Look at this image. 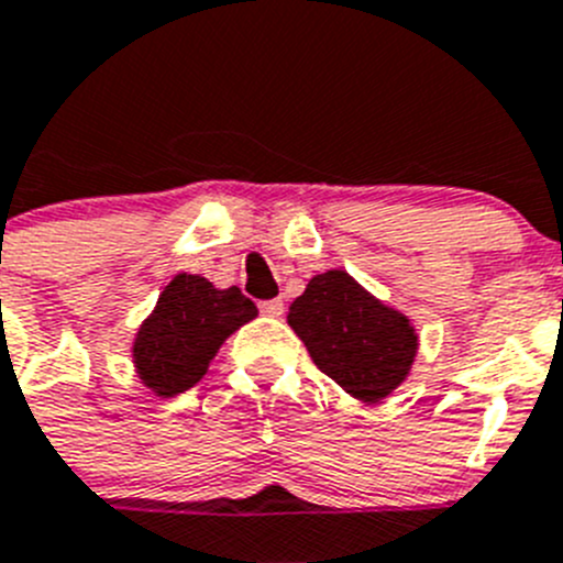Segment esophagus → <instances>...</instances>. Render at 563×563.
<instances>
[{"label": "esophagus", "instance_id": "1", "mask_svg": "<svg viewBox=\"0 0 563 563\" xmlns=\"http://www.w3.org/2000/svg\"><path fill=\"white\" fill-rule=\"evenodd\" d=\"M257 308H261V313H266V317H280L283 300H263Z\"/></svg>", "mask_w": 563, "mask_h": 563}]
</instances>
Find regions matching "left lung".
Returning <instances> with one entry per match:
<instances>
[{"label":"left lung","mask_w":563,"mask_h":563,"mask_svg":"<svg viewBox=\"0 0 563 563\" xmlns=\"http://www.w3.org/2000/svg\"><path fill=\"white\" fill-rule=\"evenodd\" d=\"M288 325L306 342L313 364L358 401L387 398L418 353L412 322L342 269L308 280L288 308Z\"/></svg>","instance_id":"8db88e82"}]
</instances>
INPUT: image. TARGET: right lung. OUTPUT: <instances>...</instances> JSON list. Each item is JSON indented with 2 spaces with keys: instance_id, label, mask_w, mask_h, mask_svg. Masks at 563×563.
Wrapping results in <instances>:
<instances>
[{
  "instance_id": "obj_1",
  "label": "right lung",
  "mask_w": 563,
  "mask_h": 563,
  "mask_svg": "<svg viewBox=\"0 0 563 563\" xmlns=\"http://www.w3.org/2000/svg\"><path fill=\"white\" fill-rule=\"evenodd\" d=\"M257 317L241 288H216L207 277L176 275L134 339V367L162 398L194 387L224 339Z\"/></svg>"
}]
</instances>
